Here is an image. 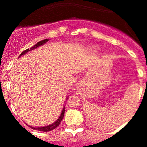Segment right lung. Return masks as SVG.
I'll list each match as a JSON object with an SVG mask.
<instances>
[{"mask_svg":"<svg viewBox=\"0 0 147 147\" xmlns=\"http://www.w3.org/2000/svg\"><path fill=\"white\" fill-rule=\"evenodd\" d=\"M49 39H45V40H41V41H40V42H37V44H35L34 46H32V48H30L29 49H26V50L23 51V52L20 54V55L19 56V57H21L22 55H23V54H26L28 51H32V50H34V49H37V48H38L39 46H41V45H42L43 44H45V42H48L49 41ZM64 114H65V107H63V109H62V113H61L60 115H59V117L58 118V119L56 121H54L53 124H50V125L49 126H46V127H31V126H28L29 127H31L32 129H36V130H40V131H42V132H49V131H51L53 130V129H54L56 128V127H57L59 125V124H60V122L62 121V119H63V117H64Z\"/></svg>","mask_w":147,"mask_h":147,"instance_id":"1","label":"right lung"}]
</instances>
